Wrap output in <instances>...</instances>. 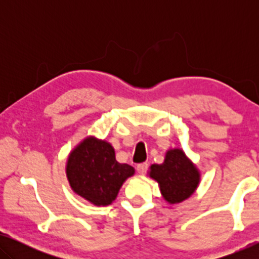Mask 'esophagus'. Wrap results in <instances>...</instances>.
I'll use <instances>...</instances> for the list:
<instances>
[{"label": "esophagus", "instance_id": "34e87169", "mask_svg": "<svg viewBox=\"0 0 259 259\" xmlns=\"http://www.w3.org/2000/svg\"><path fill=\"white\" fill-rule=\"evenodd\" d=\"M147 168H148L147 162H143V164H139L137 166V171H138V173H139V175H145V173H146V171H147Z\"/></svg>", "mask_w": 259, "mask_h": 259}]
</instances>
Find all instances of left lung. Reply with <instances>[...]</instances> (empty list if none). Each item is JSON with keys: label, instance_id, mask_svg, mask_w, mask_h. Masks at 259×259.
Wrapping results in <instances>:
<instances>
[{"label": "left lung", "instance_id": "1", "mask_svg": "<svg viewBox=\"0 0 259 259\" xmlns=\"http://www.w3.org/2000/svg\"><path fill=\"white\" fill-rule=\"evenodd\" d=\"M148 177L158 183L162 198L169 205L189 199L200 183V171L179 147L166 151L162 164L151 165Z\"/></svg>", "mask_w": 259, "mask_h": 259}]
</instances>
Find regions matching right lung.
<instances>
[{
  "mask_svg": "<svg viewBox=\"0 0 259 259\" xmlns=\"http://www.w3.org/2000/svg\"><path fill=\"white\" fill-rule=\"evenodd\" d=\"M136 169L115 159L108 141L88 136L70 151L66 161V176L77 196L95 206L111 205L122 184L134 176Z\"/></svg>",
  "mask_w": 259,
  "mask_h": 259,
  "instance_id": "obj_1",
  "label": "right lung"
}]
</instances>
